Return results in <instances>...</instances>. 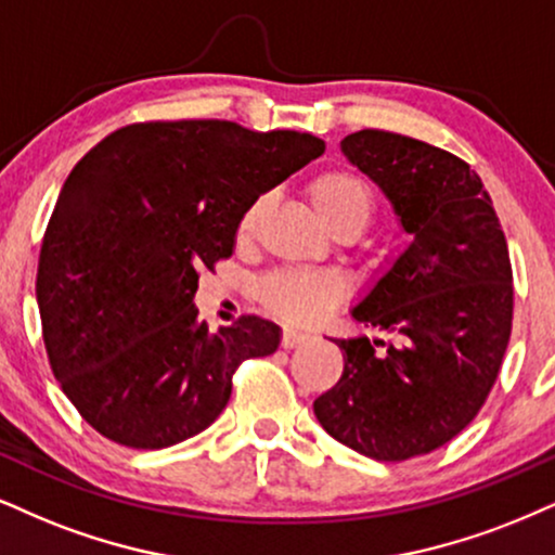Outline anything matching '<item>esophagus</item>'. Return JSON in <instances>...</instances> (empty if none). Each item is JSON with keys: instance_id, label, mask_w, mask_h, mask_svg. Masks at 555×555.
I'll use <instances>...</instances> for the list:
<instances>
[{"instance_id": "obj_1", "label": "esophagus", "mask_w": 555, "mask_h": 555, "mask_svg": "<svg viewBox=\"0 0 555 555\" xmlns=\"http://www.w3.org/2000/svg\"><path fill=\"white\" fill-rule=\"evenodd\" d=\"M306 339H309V334H304L298 330H285L283 332V347H285V350H291V347H298L300 341H306Z\"/></svg>"}]
</instances>
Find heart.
Instances as JSON below:
<instances>
[{"mask_svg": "<svg viewBox=\"0 0 555 555\" xmlns=\"http://www.w3.org/2000/svg\"><path fill=\"white\" fill-rule=\"evenodd\" d=\"M313 216L319 218L326 229H350L360 231L373 216V193L358 175L324 172L313 177L306 188ZM262 203H251L238 221L236 236L238 242H249L255 234ZM259 300L272 317L288 321V324H313L332 311L341 296V280L337 275H300V272H278L267 278L257 291Z\"/></svg>", "mask_w": 555, "mask_h": 555, "instance_id": "1", "label": "heart"}]
</instances>
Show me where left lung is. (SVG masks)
I'll use <instances>...</instances> for the list:
<instances>
[{"instance_id": "obj_1", "label": "left lung", "mask_w": 555, "mask_h": 555, "mask_svg": "<svg viewBox=\"0 0 555 555\" xmlns=\"http://www.w3.org/2000/svg\"><path fill=\"white\" fill-rule=\"evenodd\" d=\"M339 149L378 184L409 242L350 311L391 341L334 339L345 371L313 414L360 455L406 461L466 429L494 386L515 296L507 238L481 177L457 156L373 128Z\"/></svg>"}]
</instances>
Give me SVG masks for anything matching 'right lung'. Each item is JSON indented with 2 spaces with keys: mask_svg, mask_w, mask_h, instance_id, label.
Instances as JSON below:
<instances>
[{
  "mask_svg": "<svg viewBox=\"0 0 555 555\" xmlns=\"http://www.w3.org/2000/svg\"><path fill=\"white\" fill-rule=\"evenodd\" d=\"M311 133L229 120L135 122L72 169L38 259L53 375L107 440L159 450L210 427L238 362L278 350V324L197 319V272L234 255L244 210L324 154Z\"/></svg>",
  "mask_w": 555,
  "mask_h": 555,
  "instance_id": "right-lung-1",
  "label": "right lung"
}]
</instances>
